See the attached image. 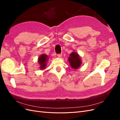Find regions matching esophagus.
<instances>
[{
  "instance_id": "1",
  "label": "esophagus",
  "mask_w": 120,
  "mask_h": 120,
  "mask_svg": "<svg viewBox=\"0 0 120 120\" xmlns=\"http://www.w3.org/2000/svg\"><path fill=\"white\" fill-rule=\"evenodd\" d=\"M57 56L59 57H61V56H62V54H57Z\"/></svg>"
}]
</instances>
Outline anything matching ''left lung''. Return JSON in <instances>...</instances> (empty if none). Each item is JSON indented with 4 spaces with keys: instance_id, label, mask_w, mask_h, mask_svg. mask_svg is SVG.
<instances>
[{
    "instance_id": "8db88e82",
    "label": "left lung",
    "mask_w": 120,
    "mask_h": 120,
    "mask_svg": "<svg viewBox=\"0 0 120 120\" xmlns=\"http://www.w3.org/2000/svg\"><path fill=\"white\" fill-rule=\"evenodd\" d=\"M68 60L71 68L77 69L81 65V60L79 54L75 52H72L70 55Z\"/></svg>"
}]
</instances>
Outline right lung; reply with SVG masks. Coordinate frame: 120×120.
I'll list each match as a JSON object with an SVG mask.
<instances>
[{
  "instance_id": "obj_1",
  "label": "right lung",
  "mask_w": 120,
  "mask_h": 120,
  "mask_svg": "<svg viewBox=\"0 0 120 120\" xmlns=\"http://www.w3.org/2000/svg\"><path fill=\"white\" fill-rule=\"evenodd\" d=\"M48 60V56L45 55V54H42V55L39 57L38 58V63L41 65V70L45 68V67L46 65V61Z\"/></svg>"
}]
</instances>
